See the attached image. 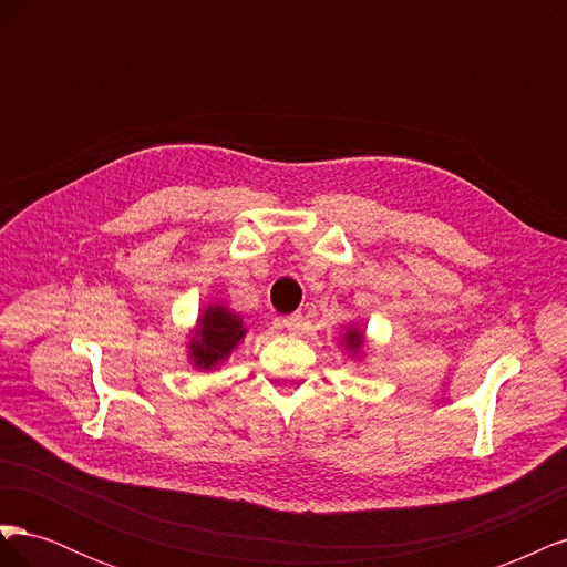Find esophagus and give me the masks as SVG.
Wrapping results in <instances>:
<instances>
[{"mask_svg": "<svg viewBox=\"0 0 567 567\" xmlns=\"http://www.w3.org/2000/svg\"><path fill=\"white\" fill-rule=\"evenodd\" d=\"M281 326H284L286 331H290V333H298V331H300V326H302V315L298 312V315H288V317H284Z\"/></svg>", "mask_w": 567, "mask_h": 567, "instance_id": "34e87169", "label": "esophagus"}]
</instances>
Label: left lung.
Masks as SVG:
<instances>
[{"mask_svg": "<svg viewBox=\"0 0 567 567\" xmlns=\"http://www.w3.org/2000/svg\"><path fill=\"white\" fill-rule=\"evenodd\" d=\"M340 348L348 352L350 359H354V362H362V359H367V352H369V342H367V333L359 323H348L346 329H342L340 333Z\"/></svg>", "mask_w": 567, "mask_h": 567, "instance_id": "left-lung-1", "label": "left lung"}]
</instances>
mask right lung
<instances>
[{
	"label": "right lung",
	"mask_w": 567,
	"mask_h": 567,
	"mask_svg": "<svg viewBox=\"0 0 567 567\" xmlns=\"http://www.w3.org/2000/svg\"><path fill=\"white\" fill-rule=\"evenodd\" d=\"M248 326L225 302L205 305L194 329L186 336V359L198 371H217L231 352L241 346Z\"/></svg>",
	"instance_id": "add662e5"
}]
</instances>
